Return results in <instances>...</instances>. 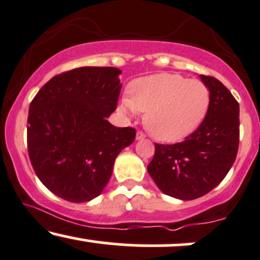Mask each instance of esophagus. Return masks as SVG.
Here are the masks:
<instances>
[{
    "mask_svg": "<svg viewBox=\"0 0 260 260\" xmlns=\"http://www.w3.org/2000/svg\"><path fill=\"white\" fill-rule=\"evenodd\" d=\"M144 138H145V134H144L143 132H140V131H138V132H137V134H136V139L140 140V139H144Z\"/></svg>",
    "mask_w": 260,
    "mask_h": 260,
    "instance_id": "34e87169",
    "label": "esophagus"
}]
</instances>
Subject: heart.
I'll return each mask as SVG.
<instances>
[{"label": "heart", "instance_id": "b5f03b06", "mask_svg": "<svg viewBox=\"0 0 260 260\" xmlns=\"http://www.w3.org/2000/svg\"><path fill=\"white\" fill-rule=\"evenodd\" d=\"M211 94L199 80L178 74H157L134 81L131 98L118 105L122 115L145 112V127L161 142H177L198 128L207 115Z\"/></svg>", "mask_w": 260, "mask_h": 260}]
</instances>
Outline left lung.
Listing matches in <instances>:
<instances>
[{
    "label": "left lung",
    "instance_id": "left-lung-1",
    "mask_svg": "<svg viewBox=\"0 0 260 260\" xmlns=\"http://www.w3.org/2000/svg\"><path fill=\"white\" fill-rule=\"evenodd\" d=\"M211 103L205 120L181 143L155 144L150 177L166 195L183 201L206 195L235 162L240 138V106L220 81L201 75Z\"/></svg>",
    "mask_w": 260,
    "mask_h": 260
}]
</instances>
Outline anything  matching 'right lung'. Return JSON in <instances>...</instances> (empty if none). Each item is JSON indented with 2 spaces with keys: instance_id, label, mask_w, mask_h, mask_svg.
I'll return each mask as SVG.
<instances>
[{
  "instance_id": "1",
  "label": "right lung",
  "mask_w": 260,
  "mask_h": 260,
  "mask_svg": "<svg viewBox=\"0 0 260 260\" xmlns=\"http://www.w3.org/2000/svg\"><path fill=\"white\" fill-rule=\"evenodd\" d=\"M121 73L116 68L74 69L49 80L31 102V165L41 183L67 201L99 196L117 155L136 138L134 128L108 121L116 110Z\"/></svg>"
}]
</instances>
